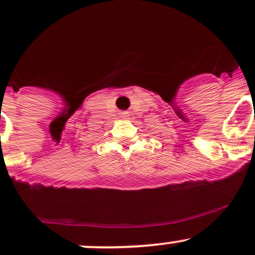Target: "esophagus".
<instances>
[{"label": "esophagus", "instance_id": "34e87169", "mask_svg": "<svg viewBox=\"0 0 255 255\" xmlns=\"http://www.w3.org/2000/svg\"><path fill=\"white\" fill-rule=\"evenodd\" d=\"M121 116H122V117H126V116H127V112H123V113H121Z\"/></svg>", "mask_w": 255, "mask_h": 255}]
</instances>
